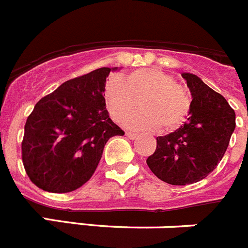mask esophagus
Segmentation results:
<instances>
[{
	"mask_svg": "<svg viewBox=\"0 0 248 248\" xmlns=\"http://www.w3.org/2000/svg\"><path fill=\"white\" fill-rule=\"evenodd\" d=\"M125 137L129 138V139H131V140H134V139H137L138 135L134 134V133H130V131H126Z\"/></svg>",
	"mask_w": 248,
	"mask_h": 248,
	"instance_id": "1",
	"label": "esophagus"
}]
</instances>
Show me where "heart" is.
Wrapping results in <instances>:
<instances>
[{
    "instance_id": "obj_1",
    "label": "heart",
    "mask_w": 248,
    "mask_h": 248,
    "mask_svg": "<svg viewBox=\"0 0 248 248\" xmlns=\"http://www.w3.org/2000/svg\"><path fill=\"white\" fill-rule=\"evenodd\" d=\"M142 110L128 118L125 125L134 130L174 131L183 125L191 110V98L176 84L172 76L159 68H140L122 79H109L104 87V102L110 117L122 122L136 108Z\"/></svg>"
}]
</instances>
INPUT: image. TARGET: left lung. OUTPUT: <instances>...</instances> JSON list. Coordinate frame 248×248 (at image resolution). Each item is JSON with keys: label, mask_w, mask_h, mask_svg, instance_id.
I'll return each instance as SVG.
<instances>
[{"label": "left lung", "mask_w": 248, "mask_h": 248, "mask_svg": "<svg viewBox=\"0 0 248 248\" xmlns=\"http://www.w3.org/2000/svg\"><path fill=\"white\" fill-rule=\"evenodd\" d=\"M191 93V110L183 126L156 138L146 164L160 180L189 185L214 171L229 146L236 115L227 100L198 76L183 73Z\"/></svg>", "instance_id": "obj_1"}]
</instances>
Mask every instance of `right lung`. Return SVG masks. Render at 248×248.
<instances>
[{"mask_svg": "<svg viewBox=\"0 0 248 248\" xmlns=\"http://www.w3.org/2000/svg\"><path fill=\"white\" fill-rule=\"evenodd\" d=\"M118 68H98L61 84L34 105L22 140L30 180L48 192L79 189L94 174L109 139L124 131L109 118L104 87Z\"/></svg>", "mask_w": 248, "mask_h": 248, "instance_id": "right-lung-1", "label": "right lung"}]
</instances>
